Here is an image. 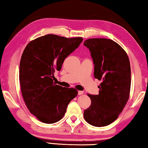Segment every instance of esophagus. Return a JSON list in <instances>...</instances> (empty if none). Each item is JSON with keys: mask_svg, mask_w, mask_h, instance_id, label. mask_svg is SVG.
I'll return each mask as SVG.
<instances>
[{"mask_svg": "<svg viewBox=\"0 0 148 148\" xmlns=\"http://www.w3.org/2000/svg\"><path fill=\"white\" fill-rule=\"evenodd\" d=\"M84 94V92L83 91H78V95L79 96H81V95Z\"/></svg>", "mask_w": 148, "mask_h": 148, "instance_id": "1", "label": "esophagus"}]
</instances>
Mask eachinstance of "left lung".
<instances>
[{
  "instance_id": "left-lung-1",
  "label": "left lung",
  "mask_w": 148,
  "mask_h": 148,
  "mask_svg": "<svg viewBox=\"0 0 148 148\" xmlns=\"http://www.w3.org/2000/svg\"><path fill=\"white\" fill-rule=\"evenodd\" d=\"M94 64V75L102 81L98 95H90L91 105L84 110L86 122L104 127L118 118L129 98L131 66L128 56L116 42L106 38L84 42Z\"/></svg>"
}]
</instances>
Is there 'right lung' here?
<instances>
[{
    "label": "right lung",
    "mask_w": 148,
    "mask_h": 148,
    "mask_svg": "<svg viewBox=\"0 0 148 148\" xmlns=\"http://www.w3.org/2000/svg\"><path fill=\"white\" fill-rule=\"evenodd\" d=\"M82 41L80 37L48 34L32 40L24 49L19 64L22 96L29 112L42 123L60 121L77 95L73 88L56 85L53 78L55 71L61 69L64 59Z\"/></svg>",
    "instance_id": "add662e5"
}]
</instances>
